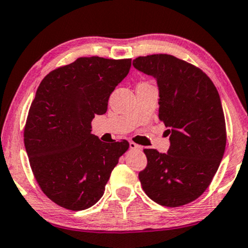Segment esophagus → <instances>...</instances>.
I'll list each match as a JSON object with an SVG mask.
<instances>
[{
  "label": "esophagus",
  "mask_w": 248,
  "mask_h": 248,
  "mask_svg": "<svg viewBox=\"0 0 248 248\" xmlns=\"http://www.w3.org/2000/svg\"><path fill=\"white\" fill-rule=\"evenodd\" d=\"M129 147H130L131 149H135V150H141V147H140L139 145H137V143L134 141L129 142Z\"/></svg>",
  "instance_id": "1"
}]
</instances>
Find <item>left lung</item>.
<instances>
[{
	"instance_id": "obj_1",
	"label": "left lung",
	"mask_w": 248,
	"mask_h": 248,
	"mask_svg": "<svg viewBox=\"0 0 248 248\" xmlns=\"http://www.w3.org/2000/svg\"><path fill=\"white\" fill-rule=\"evenodd\" d=\"M132 64L157 80L159 119L170 135L167 154L143 149L148 164L139 172L142 189L161 206L186 205L208 188L225 153L218 91L201 69L170 54L139 57Z\"/></svg>"
}]
</instances>
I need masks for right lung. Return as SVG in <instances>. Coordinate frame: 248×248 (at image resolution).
<instances>
[{
    "label": "right lung",
    "instance_id": "obj_1",
    "mask_svg": "<svg viewBox=\"0 0 248 248\" xmlns=\"http://www.w3.org/2000/svg\"><path fill=\"white\" fill-rule=\"evenodd\" d=\"M131 59L79 58L44 77L30 107L24 146L44 194L70 210L93 206L110 173L129 148L127 140L106 143L91 134L94 114H103Z\"/></svg>",
    "mask_w": 248,
    "mask_h": 248
}]
</instances>
